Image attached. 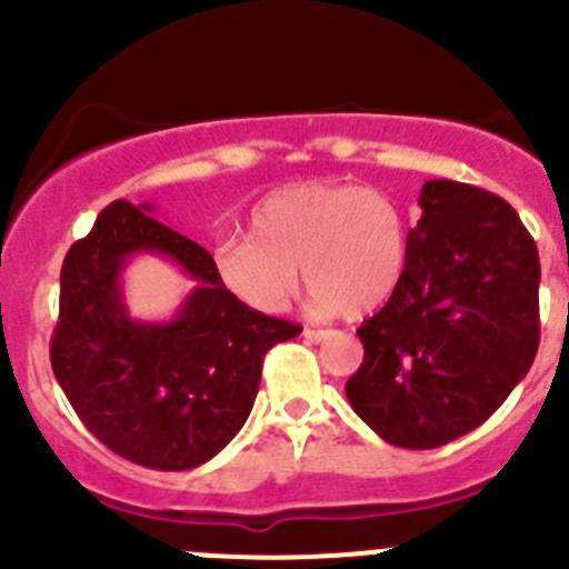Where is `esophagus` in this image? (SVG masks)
Returning a JSON list of instances; mask_svg holds the SVG:
<instances>
[{"label":"esophagus","instance_id":"1","mask_svg":"<svg viewBox=\"0 0 569 569\" xmlns=\"http://www.w3.org/2000/svg\"><path fill=\"white\" fill-rule=\"evenodd\" d=\"M302 338L311 343H321L330 338V330H313V327H306V330H302Z\"/></svg>","mask_w":569,"mask_h":569}]
</instances>
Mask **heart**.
<instances>
[{
    "label": "heart",
    "mask_w": 569,
    "mask_h": 569,
    "mask_svg": "<svg viewBox=\"0 0 569 569\" xmlns=\"http://www.w3.org/2000/svg\"><path fill=\"white\" fill-rule=\"evenodd\" d=\"M410 261V226L391 194L358 183L302 181L272 189L250 211V237L214 248V272L233 300L280 313L297 269L319 313L380 311Z\"/></svg>",
    "instance_id": "b5f03b06"
}]
</instances>
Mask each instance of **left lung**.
Listing matches in <instances>:
<instances>
[{"mask_svg": "<svg viewBox=\"0 0 569 569\" xmlns=\"http://www.w3.org/2000/svg\"><path fill=\"white\" fill-rule=\"evenodd\" d=\"M399 291L358 330L347 399L399 449H438L485 423L539 347V256L518 211L470 183L421 187Z\"/></svg>", "mask_w": 569, "mask_h": 569, "instance_id": "8db88e82", "label": "left lung"}]
</instances>
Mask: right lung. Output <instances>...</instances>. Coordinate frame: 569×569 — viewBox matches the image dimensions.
I'll return each mask as SVG.
<instances>
[{
  "label": "right lung",
  "instance_id": "add662e5",
  "mask_svg": "<svg viewBox=\"0 0 569 569\" xmlns=\"http://www.w3.org/2000/svg\"><path fill=\"white\" fill-rule=\"evenodd\" d=\"M151 251L196 283L177 317L134 320L122 269ZM302 327L233 300L214 258L157 220L151 203L114 200L68 250L51 369L84 427L123 460L189 470L220 455L248 421L263 355Z\"/></svg>",
  "mask_w": 569,
  "mask_h": 569
}]
</instances>
